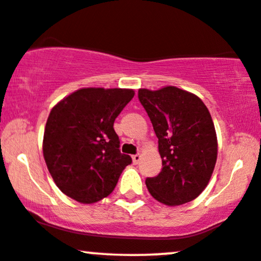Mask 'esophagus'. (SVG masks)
I'll use <instances>...</instances> for the list:
<instances>
[{"label":"esophagus","mask_w":261,"mask_h":261,"mask_svg":"<svg viewBox=\"0 0 261 261\" xmlns=\"http://www.w3.org/2000/svg\"><path fill=\"white\" fill-rule=\"evenodd\" d=\"M140 161H141V155H140V154H135V155H133V162H134V164H139Z\"/></svg>","instance_id":"1"}]
</instances>
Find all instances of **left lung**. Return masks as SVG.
Here are the masks:
<instances>
[{
  "mask_svg": "<svg viewBox=\"0 0 261 261\" xmlns=\"http://www.w3.org/2000/svg\"><path fill=\"white\" fill-rule=\"evenodd\" d=\"M139 99L158 137L162 171L147 177L153 198L181 205L203 192L214 171L218 140L212 115L199 97L175 86L139 90Z\"/></svg>",
  "mask_w": 261,
  "mask_h": 261,
  "instance_id": "obj_1",
  "label": "left lung"
}]
</instances>
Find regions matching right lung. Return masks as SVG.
<instances>
[{
  "label": "right lung",
  "mask_w": 261,
  "mask_h": 261,
  "mask_svg": "<svg viewBox=\"0 0 261 261\" xmlns=\"http://www.w3.org/2000/svg\"><path fill=\"white\" fill-rule=\"evenodd\" d=\"M135 96L134 90L87 87L52 108L43 134V158L56 185L84 204L109 196L130 155L120 153L115 118Z\"/></svg>",
  "instance_id": "add662e5"
}]
</instances>
